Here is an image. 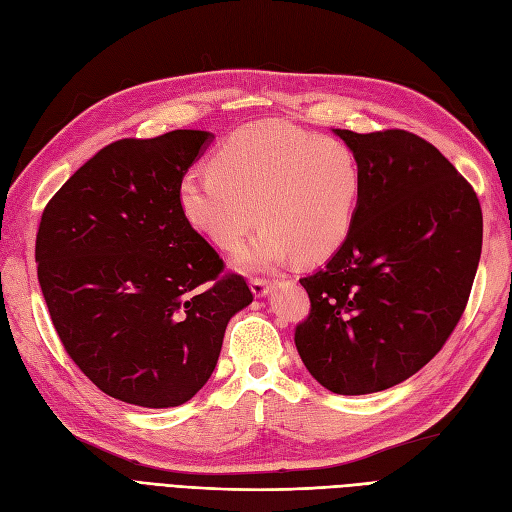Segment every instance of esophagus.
Listing matches in <instances>:
<instances>
[{"label": "esophagus", "mask_w": 512, "mask_h": 512, "mask_svg": "<svg viewBox=\"0 0 512 512\" xmlns=\"http://www.w3.org/2000/svg\"><path fill=\"white\" fill-rule=\"evenodd\" d=\"M270 287H272L270 278H259V276L251 278V291H253L255 298H263V295L270 291Z\"/></svg>", "instance_id": "obj_1"}]
</instances>
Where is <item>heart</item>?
<instances>
[{
  "label": "heart",
  "mask_w": 512,
  "mask_h": 512,
  "mask_svg": "<svg viewBox=\"0 0 512 512\" xmlns=\"http://www.w3.org/2000/svg\"><path fill=\"white\" fill-rule=\"evenodd\" d=\"M361 191L353 148L291 123L257 121L236 129L212 157V170L189 172L178 202L193 229L246 268H272L291 255L315 263L349 236Z\"/></svg>",
  "instance_id": "b5f03b06"
}]
</instances>
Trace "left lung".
<instances>
[{
    "mask_svg": "<svg viewBox=\"0 0 512 512\" xmlns=\"http://www.w3.org/2000/svg\"><path fill=\"white\" fill-rule=\"evenodd\" d=\"M359 161L355 221L321 270L300 278L308 317L295 346L340 395L419 372L464 315L483 246L476 191L434 144L406 129H336Z\"/></svg>",
    "mask_w": 512,
    "mask_h": 512,
    "instance_id": "1",
    "label": "left lung"
}]
</instances>
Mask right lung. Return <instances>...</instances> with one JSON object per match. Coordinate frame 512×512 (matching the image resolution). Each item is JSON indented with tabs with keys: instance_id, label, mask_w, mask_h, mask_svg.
<instances>
[{
	"instance_id": "obj_1",
	"label": "right lung",
	"mask_w": 512,
	"mask_h": 512,
	"mask_svg": "<svg viewBox=\"0 0 512 512\" xmlns=\"http://www.w3.org/2000/svg\"><path fill=\"white\" fill-rule=\"evenodd\" d=\"M208 131L123 138L48 200L38 280L65 353L110 398L189 402L210 378L225 327L253 302L178 202Z\"/></svg>"
}]
</instances>
